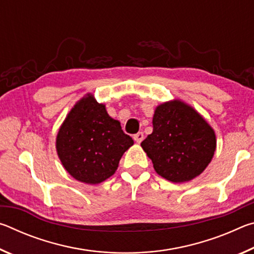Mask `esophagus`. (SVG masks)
I'll return each mask as SVG.
<instances>
[{"label":"esophagus","instance_id":"esophagus-1","mask_svg":"<svg viewBox=\"0 0 254 254\" xmlns=\"http://www.w3.org/2000/svg\"><path fill=\"white\" fill-rule=\"evenodd\" d=\"M133 139H134V141H135V142H137V143L142 142V140L144 139V134H143V132H137L136 134L133 135Z\"/></svg>","mask_w":254,"mask_h":254}]
</instances>
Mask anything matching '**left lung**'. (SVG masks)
<instances>
[{
    "label": "left lung",
    "mask_w": 254,
    "mask_h": 254,
    "mask_svg": "<svg viewBox=\"0 0 254 254\" xmlns=\"http://www.w3.org/2000/svg\"><path fill=\"white\" fill-rule=\"evenodd\" d=\"M153 131L141 142L161 177L173 183L194 179L205 170L216 149L209 124L180 101L159 105L153 115Z\"/></svg>",
    "instance_id": "8db88e82"
}]
</instances>
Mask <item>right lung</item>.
I'll return each mask as SVG.
<instances>
[{
  "instance_id": "right-lung-1",
  "label": "right lung",
  "mask_w": 254,
  "mask_h": 254,
  "mask_svg": "<svg viewBox=\"0 0 254 254\" xmlns=\"http://www.w3.org/2000/svg\"><path fill=\"white\" fill-rule=\"evenodd\" d=\"M132 144V137L123 132L120 122L91 94L72 107L56 141L65 169L75 179L92 185L110 178Z\"/></svg>"
}]
</instances>
